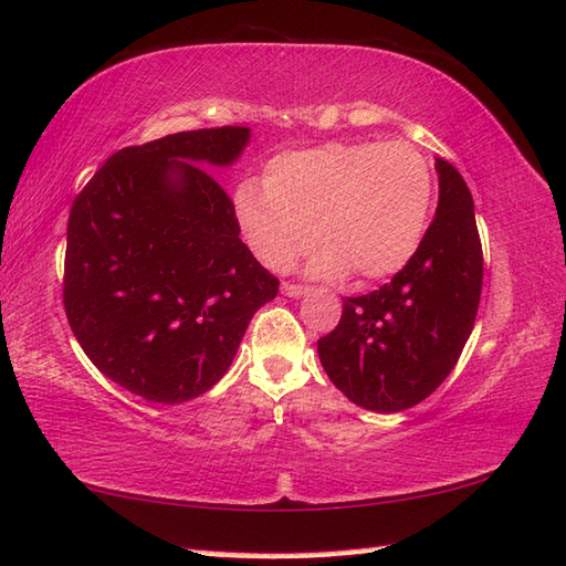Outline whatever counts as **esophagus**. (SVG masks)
Returning a JSON list of instances; mask_svg holds the SVG:
<instances>
[{
    "instance_id": "obj_1",
    "label": "esophagus",
    "mask_w": 566,
    "mask_h": 566,
    "mask_svg": "<svg viewBox=\"0 0 566 566\" xmlns=\"http://www.w3.org/2000/svg\"><path fill=\"white\" fill-rule=\"evenodd\" d=\"M282 294L289 296V298H301L304 294H308V286H301V284H289L284 282L282 284Z\"/></svg>"
}]
</instances>
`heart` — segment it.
I'll use <instances>...</instances> for the list:
<instances>
[{
	"mask_svg": "<svg viewBox=\"0 0 566 566\" xmlns=\"http://www.w3.org/2000/svg\"><path fill=\"white\" fill-rule=\"evenodd\" d=\"M431 197V166L412 144L331 142L274 156L265 182L241 180L231 207L262 265L286 270L315 239L313 277L380 280L417 253Z\"/></svg>",
	"mask_w": 566,
	"mask_h": 566,
	"instance_id": "obj_1",
	"label": "heart"
}]
</instances>
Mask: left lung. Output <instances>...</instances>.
Masks as SVG:
<instances>
[{"label": "left lung", "instance_id": "obj_1", "mask_svg": "<svg viewBox=\"0 0 566 566\" xmlns=\"http://www.w3.org/2000/svg\"><path fill=\"white\" fill-rule=\"evenodd\" d=\"M439 205L410 262L371 294L343 298V318L318 339L325 374L364 410L415 407L453 371L475 325L482 245L463 176L443 159Z\"/></svg>", "mask_w": 566, "mask_h": 566}]
</instances>
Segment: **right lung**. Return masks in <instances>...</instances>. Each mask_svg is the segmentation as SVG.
Wrapping results in <instances>:
<instances>
[{
    "label": "right lung",
    "instance_id": "obj_1",
    "mask_svg": "<svg viewBox=\"0 0 566 566\" xmlns=\"http://www.w3.org/2000/svg\"><path fill=\"white\" fill-rule=\"evenodd\" d=\"M251 127L190 129L113 154L78 192L64 311L86 357L142 400L178 405L229 371L280 280L239 239L214 170Z\"/></svg>",
    "mask_w": 566,
    "mask_h": 566
}]
</instances>
